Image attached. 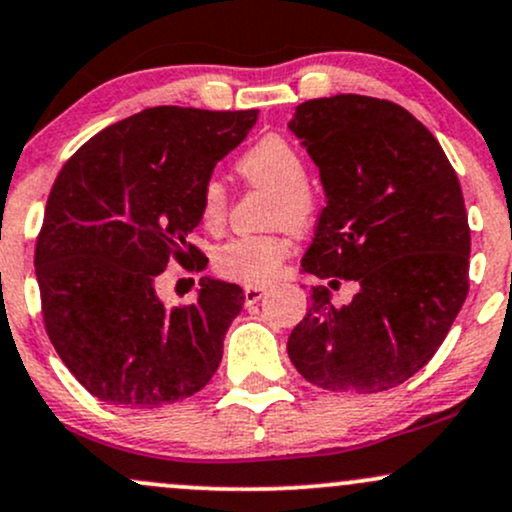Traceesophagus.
Here are the masks:
<instances>
[{
  "mask_svg": "<svg viewBox=\"0 0 512 512\" xmlns=\"http://www.w3.org/2000/svg\"><path fill=\"white\" fill-rule=\"evenodd\" d=\"M243 293H245V303L252 305L260 301L264 293H267V289H264V286H245Z\"/></svg>",
  "mask_w": 512,
  "mask_h": 512,
  "instance_id": "esophagus-1",
  "label": "esophagus"
}]
</instances>
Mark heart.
<instances>
[{"label":"heart","mask_w":512,"mask_h":512,"mask_svg":"<svg viewBox=\"0 0 512 512\" xmlns=\"http://www.w3.org/2000/svg\"><path fill=\"white\" fill-rule=\"evenodd\" d=\"M238 173L252 185L269 187L272 223H289L293 228L310 226L315 219V195L305 182V161L301 151L279 134H267L238 161ZM226 187L211 178L202 187L199 214L207 228H221L226 221ZM291 240L284 233L269 236H240L226 243L216 255V269L228 279L243 284H269L281 272Z\"/></svg>","instance_id":"b5f03b06"}]
</instances>
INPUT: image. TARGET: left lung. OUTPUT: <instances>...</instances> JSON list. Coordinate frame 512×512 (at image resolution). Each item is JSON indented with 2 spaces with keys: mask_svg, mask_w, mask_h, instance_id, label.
<instances>
[{
  "mask_svg": "<svg viewBox=\"0 0 512 512\" xmlns=\"http://www.w3.org/2000/svg\"><path fill=\"white\" fill-rule=\"evenodd\" d=\"M289 129L320 168L327 204L303 272L356 281L349 305L310 289L289 358L332 392H383L421 370L469 291V223L438 139L402 105L339 93L296 108Z\"/></svg>",
  "mask_w": 512,
  "mask_h": 512,
  "instance_id": "8db88e82",
  "label": "left lung"
}]
</instances>
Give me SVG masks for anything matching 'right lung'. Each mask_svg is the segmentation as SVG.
I'll return each instance as SVG.
<instances>
[{
	"mask_svg": "<svg viewBox=\"0 0 512 512\" xmlns=\"http://www.w3.org/2000/svg\"><path fill=\"white\" fill-rule=\"evenodd\" d=\"M257 115L146 108L88 139L57 175L35 245L45 330L101 402H180L219 368L243 289L202 276L195 303L168 308L156 279L170 257L202 255L190 245L202 187Z\"/></svg>",
	"mask_w": 512,
	"mask_h": 512,
	"instance_id": "obj_1",
	"label": "right lung"
}]
</instances>
